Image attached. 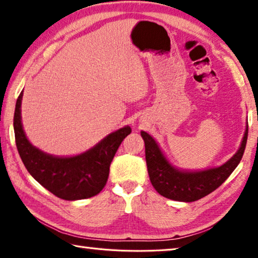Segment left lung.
<instances>
[{"label": "left lung", "instance_id": "left-lung-1", "mask_svg": "<svg viewBox=\"0 0 258 258\" xmlns=\"http://www.w3.org/2000/svg\"><path fill=\"white\" fill-rule=\"evenodd\" d=\"M141 137L146 146L148 173L156 191L165 198L191 203L216 190L239 165L247 143L248 123L238 151L223 165L203 171H185L175 167L150 134L141 131Z\"/></svg>", "mask_w": 258, "mask_h": 258}]
</instances>
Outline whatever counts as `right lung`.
Wrapping results in <instances>:
<instances>
[{"label":"right lung","mask_w":258,"mask_h":258,"mask_svg":"<svg viewBox=\"0 0 258 258\" xmlns=\"http://www.w3.org/2000/svg\"><path fill=\"white\" fill-rule=\"evenodd\" d=\"M21 91L16 103L14 128L17 149L30 175L46 190L64 200H80L98 195L106 185L109 167L130 126L108 134L91 149L71 157L53 156L38 149L26 137L21 123Z\"/></svg>","instance_id":"add662e5"}]
</instances>
